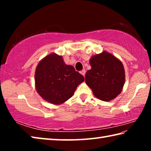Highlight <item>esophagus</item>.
<instances>
[{
    "label": "esophagus",
    "mask_w": 151,
    "mask_h": 151,
    "mask_svg": "<svg viewBox=\"0 0 151 151\" xmlns=\"http://www.w3.org/2000/svg\"><path fill=\"white\" fill-rule=\"evenodd\" d=\"M85 73H86V71H85V70H81V74L82 75H83V76H85Z\"/></svg>",
    "instance_id": "obj_1"
}]
</instances>
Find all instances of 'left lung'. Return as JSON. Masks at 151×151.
Listing matches in <instances>:
<instances>
[{"instance_id": "8db88e82", "label": "left lung", "mask_w": 151, "mask_h": 151, "mask_svg": "<svg viewBox=\"0 0 151 151\" xmlns=\"http://www.w3.org/2000/svg\"><path fill=\"white\" fill-rule=\"evenodd\" d=\"M91 69L86 73V84L96 98L110 101L121 93L125 81L124 68L115 56L106 51L92 57Z\"/></svg>"}]
</instances>
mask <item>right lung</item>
<instances>
[{
	"mask_svg": "<svg viewBox=\"0 0 151 151\" xmlns=\"http://www.w3.org/2000/svg\"><path fill=\"white\" fill-rule=\"evenodd\" d=\"M35 81L39 95L48 103L59 105L72 97L85 78L73 66L66 65L62 56L50 53L38 64Z\"/></svg>",
	"mask_w": 151,
	"mask_h": 151,
	"instance_id": "obj_1",
	"label": "right lung"
}]
</instances>
